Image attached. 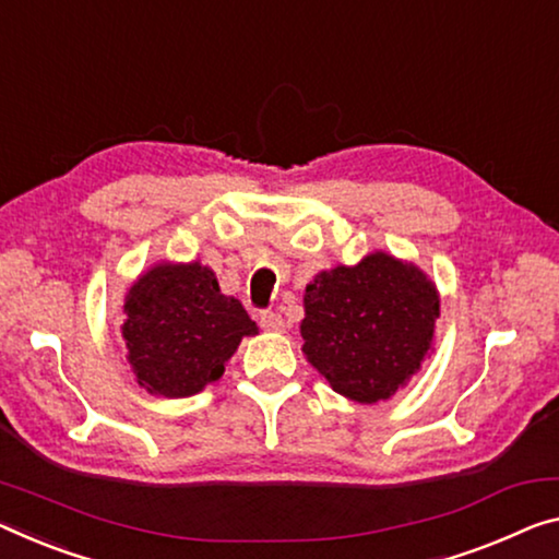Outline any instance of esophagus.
<instances>
[{
    "mask_svg": "<svg viewBox=\"0 0 559 559\" xmlns=\"http://www.w3.org/2000/svg\"><path fill=\"white\" fill-rule=\"evenodd\" d=\"M260 324L264 332H272V334L285 332V320H282V314H277V312H264L260 317Z\"/></svg>",
    "mask_w": 559,
    "mask_h": 559,
    "instance_id": "obj_1",
    "label": "esophagus"
}]
</instances>
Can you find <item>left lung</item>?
<instances>
[{
    "label": "left lung",
    "mask_w": 559,
    "mask_h": 559,
    "mask_svg": "<svg viewBox=\"0 0 559 559\" xmlns=\"http://www.w3.org/2000/svg\"><path fill=\"white\" fill-rule=\"evenodd\" d=\"M440 292L415 262L382 250L317 272L305 287L302 355L359 405L390 400L432 355Z\"/></svg>",
    "instance_id": "obj_1"
}]
</instances>
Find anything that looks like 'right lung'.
Masks as SVG:
<instances>
[{"label": "right lung", "instance_id": "1", "mask_svg": "<svg viewBox=\"0 0 559 559\" xmlns=\"http://www.w3.org/2000/svg\"><path fill=\"white\" fill-rule=\"evenodd\" d=\"M122 314L136 384L165 400L192 397L217 382L239 342L260 332L200 260L152 264L124 292Z\"/></svg>", "mask_w": 559, "mask_h": 559}]
</instances>
